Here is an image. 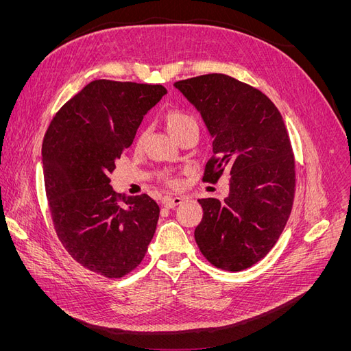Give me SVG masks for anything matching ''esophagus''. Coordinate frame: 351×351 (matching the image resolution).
<instances>
[{
  "label": "esophagus",
  "instance_id": "34e87169",
  "mask_svg": "<svg viewBox=\"0 0 351 351\" xmlns=\"http://www.w3.org/2000/svg\"><path fill=\"white\" fill-rule=\"evenodd\" d=\"M183 204V199L182 197H178V196H176V197H164L162 199V205L165 206V208H168V209H171V208H174V206H177V205H182Z\"/></svg>",
  "mask_w": 351,
  "mask_h": 351
}]
</instances>
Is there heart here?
Segmentation results:
<instances>
[{
    "label": "heart",
    "mask_w": 351,
    "mask_h": 351,
    "mask_svg": "<svg viewBox=\"0 0 351 351\" xmlns=\"http://www.w3.org/2000/svg\"><path fill=\"white\" fill-rule=\"evenodd\" d=\"M190 124H197V121H196V119H195L192 114H187L184 111H173V112H169L168 117H167L168 130L171 132L173 136L177 132L183 130L184 127H187ZM167 184L171 186V187H176L177 182H176V180H173V178H168L167 180Z\"/></svg>",
    "instance_id": "b5f03b06"
}]
</instances>
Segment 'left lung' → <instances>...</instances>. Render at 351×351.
I'll list each match as a JSON object with an SVG mask.
<instances>
[{
  "mask_svg": "<svg viewBox=\"0 0 351 351\" xmlns=\"http://www.w3.org/2000/svg\"><path fill=\"white\" fill-rule=\"evenodd\" d=\"M174 86L214 137L204 182L230 174L227 197L199 199V250L219 269H247L275 246L293 208L295 165L289 132L267 95L227 74H204Z\"/></svg>",
  "mask_w": 351,
  "mask_h": 351,
  "instance_id": "left-lung-1",
  "label": "left lung"
}]
</instances>
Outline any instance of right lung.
I'll return each instance as SVG.
<instances>
[{"mask_svg":"<svg viewBox=\"0 0 351 351\" xmlns=\"http://www.w3.org/2000/svg\"><path fill=\"white\" fill-rule=\"evenodd\" d=\"M165 93L162 84L93 80L45 133L42 165L56 232L74 261L102 277L132 272L155 234L156 202L115 193L110 174Z\"/></svg>","mask_w":351,"mask_h":351,"instance_id":"obj_1","label":"right lung"}]
</instances>
